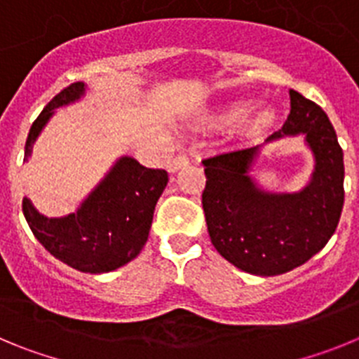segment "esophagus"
Here are the masks:
<instances>
[{"mask_svg": "<svg viewBox=\"0 0 359 359\" xmlns=\"http://www.w3.org/2000/svg\"><path fill=\"white\" fill-rule=\"evenodd\" d=\"M189 165V158L185 156V154H177L176 158H172L169 163V172H177L180 169H183V167H187Z\"/></svg>", "mask_w": 359, "mask_h": 359, "instance_id": "esophagus-1", "label": "esophagus"}]
</instances>
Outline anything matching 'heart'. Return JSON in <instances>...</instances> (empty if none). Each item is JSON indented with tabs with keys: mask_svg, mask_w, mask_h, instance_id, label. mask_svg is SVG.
Masks as SVG:
<instances>
[{
	"mask_svg": "<svg viewBox=\"0 0 359 359\" xmlns=\"http://www.w3.org/2000/svg\"><path fill=\"white\" fill-rule=\"evenodd\" d=\"M248 98H230L226 102H223L221 106L215 109V113L212 115V118L223 120V122H231V120H237L243 113H246L248 109ZM277 109L269 104H261V106L253 107L246 113V116L243 118V128L250 133H259L266 131L277 122Z\"/></svg>",
	"mask_w": 359,
	"mask_h": 359,
	"instance_id": "b5f03b06",
	"label": "heart"
}]
</instances>
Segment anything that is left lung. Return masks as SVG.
I'll list each match as a JSON object with an SVG mask.
<instances>
[{"label":"left lung","instance_id":"1","mask_svg":"<svg viewBox=\"0 0 359 359\" xmlns=\"http://www.w3.org/2000/svg\"><path fill=\"white\" fill-rule=\"evenodd\" d=\"M284 128L264 143L302 134L316 167L294 193L266 191L251 170L262 145L221 152L203 160L207 187L203 210L214 248L246 273L273 277L302 266L327 244L344 208V151L327 115L290 90Z\"/></svg>","mask_w":359,"mask_h":359}]
</instances>
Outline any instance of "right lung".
Returning <instances> with one entry per match:
<instances>
[{"label":"right lung","instance_id":"add662e5","mask_svg":"<svg viewBox=\"0 0 359 359\" xmlns=\"http://www.w3.org/2000/svg\"><path fill=\"white\" fill-rule=\"evenodd\" d=\"M86 88L75 82L46 104L28 133L27 161L55 109L79 102ZM167 182L163 169H147L135 158L120 156L72 214L46 217L28 198L23 214L32 233L55 259L84 273H107L140 255Z\"/></svg>","mask_w":359,"mask_h":359}]
</instances>
